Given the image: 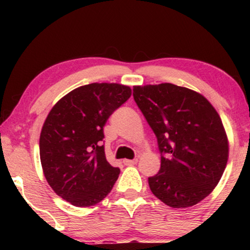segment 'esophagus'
I'll use <instances>...</instances> for the list:
<instances>
[{
  "mask_svg": "<svg viewBox=\"0 0 250 250\" xmlns=\"http://www.w3.org/2000/svg\"><path fill=\"white\" fill-rule=\"evenodd\" d=\"M123 163H125V166H134L137 163V159H134V160H123Z\"/></svg>",
  "mask_w": 250,
  "mask_h": 250,
  "instance_id": "esophagus-1",
  "label": "esophagus"
}]
</instances>
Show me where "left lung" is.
<instances>
[{
	"mask_svg": "<svg viewBox=\"0 0 250 250\" xmlns=\"http://www.w3.org/2000/svg\"><path fill=\"white\" fill-rule=\"evenodd\" d=\"M140 110L157 137L161 168L148 179L151 193L171 208H187L207 197L225 171L229 143L211 103L186 87L134 85Z\"/></svg>",
	"mask_w": 250,
	"mask_h": 250,
	"instance_id": "1",
	"label": "left lung"
}]
</instances>
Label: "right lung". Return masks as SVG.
I'll list each match as a JSON object with an SVG mask.
<instances>
[{
	"mask_svg": "<svg viewBox=\"0 0 250 250\" xmlns=\"http://www.w3.org/2000/svg\"><path fill=\"white\" fill-rule=\"evenodd\" d=\"M131 95L128 85L90 83L56 102L40 135L45 180L55 193L76 207H90L110 193L120 169L107 161L103 127Z\"/></svg>",
	"mask_w": 250,
	"mask_h": 250,
	"instance_id": "add662e5",
	"label": "right lung"
}]
</instances>
